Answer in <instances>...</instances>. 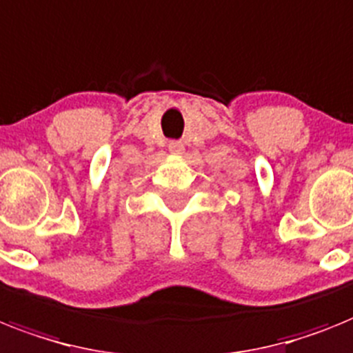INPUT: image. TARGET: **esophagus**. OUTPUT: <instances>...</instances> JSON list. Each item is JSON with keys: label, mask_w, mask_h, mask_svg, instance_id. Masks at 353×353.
<instances>
[{"label": "esophagus", "mask_w": 353, "mask_h": 353, "mask_svg": "<svg viewBox=\"0 0 353 353\" xmlns=\"http://www.w3.org/2000/svg\"><path fill=\"white\" fill-rule=\"evenodd\" d=\"M183 145L180 144V142H173V144H170V151H173V153H182Z\"/></svg>", "instance_id": "34e87169"}]
</instances>
